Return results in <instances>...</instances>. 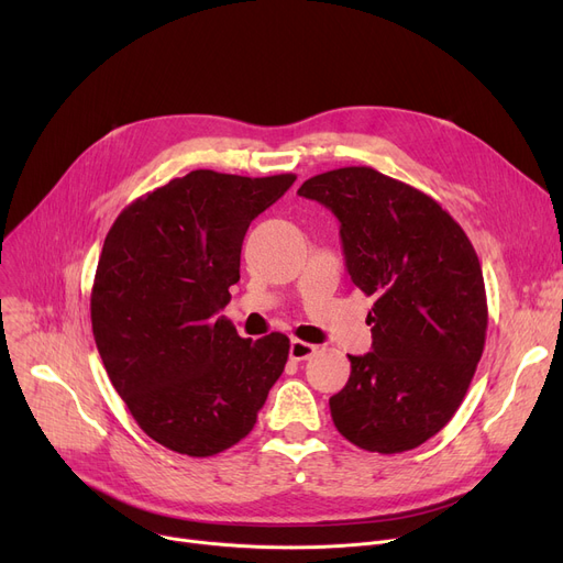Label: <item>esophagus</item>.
<instances>
[{"label": "esophagus", "mask_w": 563, "mask_h": 563, "mask_svg": "<svg viewBox=\"0 0 563 563\" xmlns=\"http://www.w3.org/2000/svg\"><path fill=\"white\" fill-rule=\"evenodd\" d=\"M317 353V346L314 344H308V342H303V340H291L289 342V358L291 361H308V358H312Z\"/></svg>", "instance_id": "obj_1"}]
</instances>
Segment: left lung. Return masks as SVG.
I'll return each mask as SVG.
<instances>
[{
	"label": "left lung",
	"instance_id": "1",
	"mask_svg": "<svg viewBox=\"0 0 563 563\" xmlns=\"http://www.w3.org/2000/svg\"><path fill=\"white\" fill-rule=\"evenodd\" d=\"M299 196L338 217L346 272L374 297L372 351L349 356L331 418L361 450H416L454 418L484 353L479 257L431 196L369 166L314 175Z\"/></svg>",
	"mask_w": 563,
	"mask_h": 563
}]
</instances>
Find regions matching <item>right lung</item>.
I'll return each instance as SVG.
<instances>
[{
	"label": "right lung",
	"instance_id": "right-lung-1",
	"mask_svg": "<svg viewBox=\"0 0 563 563\" xmlns=\"http://www.w3.org/2000/svg\"><path fill=\"white\" fill-rule=\"evenodd\" d=\"M297 175L191 170L118 214L91 291L93 338L115 393L166 450L214 456L257 420L289 338H240L217 317L240 280L251 221Z\"/></svg>",
	"mask_w": 563,
	"mask_h": 563
}]
</instances>
